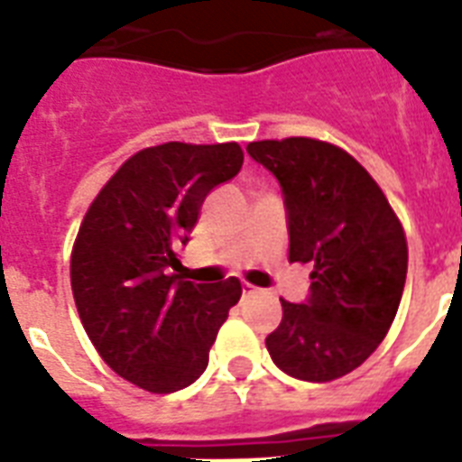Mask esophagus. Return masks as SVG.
Returning <instances> with one entry per match:
<instances>
[{
	"instance_id": "1",
	"label": "esophagus",
	"mask_w": 462,
	"mask_h": 462,
	"mask_svg": "<svg viewBox=\"0 0 462 462\" xmlns=\"http://www.w3.org/2000/svg\"><path fill=\"white\" fill-rule=\"evenodd\" d=\"M242 292H245V297H256L261 290L254 288V285H249V282H245V285H242Z\"/></svg>"
}]
</instances>
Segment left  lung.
I'll return each mask as SVG.
<instances>
[{"label":"left lung","instance_id":"1","mask_svg":"<svg viewBox=\"0 0 462 462\" xmlns=\"http://www.w3.org/2000/svg\"><path fill=\"white\" fill-rule=\"evenodd\" d=\"M273 174L288 213L290 263H314L304 302H282L266 337L275 366L300 381L340 379L386 337L408 275V242L379 184L343 148L316 139L246 146Z\"/></svg>","mask_w":462,"mask_h":462}]
</instances>
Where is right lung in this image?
Listing matches in <instances>:
<instances>
[{
    "mask_svg": "<svg viewBox=\"0 0 462 462\" xmlns=\"http://www.w3.org/2000/svg\"><path fill=\"white\" fill-rule=\"evenodd\" d=\"M237 143L143 148L90 203L71 254L76 309L112 372L151 393L191 386L242 285L174 275L206 196L242 170Z\"/></svg>",
    "mask_w": 462,
    "mask_h": 462,
    "instance_id": "right-lung-1",
    "label": "right lung"
}]
</instances>
